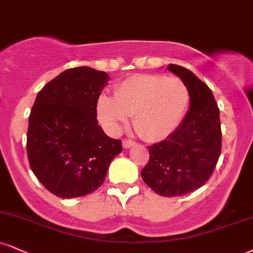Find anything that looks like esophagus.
Listing matches in <instances>:
<instances>
[{
    "mask_svg": "<svg viewBox=\"0 0 253 253\" xmlns=\"http://www.w3.org/2000/svg\"><path fill=\"white\" fill-rule=\"evenodd\" d=\"M134 144H135V142L132 141V140H129V139H124V141H123L124 148H129V147H132V146L134 145Z\"/></svg>",
    "mask_w": 253,
    "mask_h": 253,
    "instance_id": "obj_1",
    "label": "esophagus"
}]
</instances>
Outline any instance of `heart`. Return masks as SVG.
Instances as JSON below:
<instances>
[{"label": "heart", "mask_w": 253, "mask_h": 253, "mask_svg": "<svg viewBox=\"0 0 253 253\" xmlns=\"http://www.w3.org/2000/svg\"><path fill=\"white\" fill-rule=\"evenodd\" d=\"M190 102V92L179 78L141 74L126 79L115 97L97 100V118L107 132L117 134L133 117V126L147 141L171 135L181 123Z\"/></svg>", "instance_id": "obj_1"}]
</instances>
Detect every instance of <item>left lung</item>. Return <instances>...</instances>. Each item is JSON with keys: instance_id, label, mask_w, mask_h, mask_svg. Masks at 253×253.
<instances>
[{"instance_id": "1", "label": "left lung", "mask_w": 253, "mask_h": 253, "mask_svg": "<svg viewBox=\"0 0 253 253\" xmlns=\"http://www.w3.org/2000/svg\"><path fill=\"white\" fill-rule=\"evenodd\" d=\"M167 68L186 84L191 106L169 138L148 147L150 160L141 176L160 196L179 197L198 190L211 178L221 152L220 118L205 82L181 66Z\"/></svg>"}]
</instances>
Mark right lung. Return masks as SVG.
<instances>
[{"instance_id": "obj_1", "label": "right lung", "mask_w": 253, "mask_h": 253, "mask_svg": "<svg viewBox=\"0 0 253 253\" xmlns=\"http://www.w3.org/2000/svg\"><path fill=\"white\" fill-rule=\"evenodd\" d=\"M108 74L90 67L67 69L36 96L29 115L27 156L36 178L60 198L84 197L105 181L121 140L97 125L96 105Z\"/></svg>"}]
</instances>
